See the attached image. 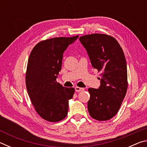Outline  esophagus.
Instances as JSON below:
<instances>
[{
  "instance_id": "1",
  "label": "esophagus",
  "mask_w": 147,
  "mask_h": 147,
  "mask_svg": "<svg viewBox=\"0 0 147 147\" xmlns=\"http://www.w3.org/2000/svg\"><path fill=\"white\" fill-rule=\"evenodd\" d=\"M75 91H77V92H80V91H83L84 90V88H80V87H78V86H76V87H75Z\"/></svg>"
}]
</instances>
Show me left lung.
I'll return each mask as SVG.
<instances>
[{
	"mask_svg": "<svg viewBox=\"0 0 147 147\" xmlns=\"http://www.w3.org/2000/svg\"><path fill=\"white\" fill-rule=\"evenodd\" d=\"M93 68L100 72V86L89 88L88 109L93 119H111L118 112L127 91V67L123 49L116 39L106 34L86 35L79 38Z\"/></svg>",
	"mask_w": 147,
	"mask_h": 147,
	"instance_id": "left-lung-1",
	"label": "left lung"
}]
</instances>
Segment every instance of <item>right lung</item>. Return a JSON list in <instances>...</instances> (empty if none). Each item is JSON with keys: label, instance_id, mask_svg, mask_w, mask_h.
Returning a JSON list of instances; mask_svg holds the SVG:
<instances>
[{"label": "right lung", "instance_id": "right-lung-1", "mask_svg": "<svg viewBox=\"0 0 147 147\" xmlns=\"http://www.w3.org/2000/svg\"><path fill=\"white\" fill-rule=\"evenodd\" d=\"M78 36L54 38L39 42L30 54L26 85L30 98L39 115L49 122L63 120L67 115L69 100L73 88H67L56 82L65 50Z\"/></svg>", "mask_w": 147, "mask_h": 147}]
</instances>
